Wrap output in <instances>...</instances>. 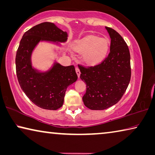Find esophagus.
I'll use <instances>...</instances> for the list:
<instances>
[{"instance_id": "esophagus-1", "label": "esophagus", "mask_w": 155, "mask_h": 155, "mask_svg": "<svg viewBox=\"0 0 155 155\" xmlns=\"http://www.w3.org/2000/svg\"><path fill=\"white\" fill-rule=\"evenodd\" d=\"M76 72L77 74V76L79 78L80 77V74H81V72H80V70L78 69V68H76Z\"/></svg>"}]
</instances>
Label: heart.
Listing matches in <instances>:
<instances>
[{
  "mask_svg": "<svg viewBox=\"0 0 155 155\" xmlns=\"http://www.w3.org/2000/svg\"><path fill=\"white\" fill-rule=\"evenodd\" d=\"M110 41L107 38L96 36H87L77 43L75 50L78 53L84 54L83 60L87 64L95 65L102 62L109 50Z\"/></svg>",
  "mask_w": 155,
  "mask_h": 155,
  "instance_id": "1",
  "label": "heart"
}]
</instances>
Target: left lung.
<instances>
[{
    "mask_svg": "<svg viewBox=\"0 0 155 155\" xmlns=\"http://www.w3.org/2000/svg\"><path fill=\"white\" fill-rule=\"evenodd\" d=\"M111 38L108 56L99 65H78L81 79L86 83L83 104L93 110L108 108L121 99L131 77L130 54L126 43L114 29L105 27Z\"/></svg>",
    "mask_w": 155,
    "mask_h": 155,
    "instance_id": "8db88e82",
    "label": "left lung"
}]
</instances>
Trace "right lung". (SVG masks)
Wrapping results in <instances>:
<instances>
[{
    "instance_id": "right-lung-1",
    "label": "right lung",
    "mask_w": 155,
    "mask_h": 155,
    "mask_svg": "<svg viewBox=\"0 0 155 155\" xmlns=\"http://www.w3.org/2000/svg\"><path fill=\"white\" fill-rule=\"evenodd\" d=\"M68 34L52 23H42L27 31L16 51V70L21 89L33 104L41 108L56 110L62 107L68 87L78 77L74 65L54 63L50 70L41 72L31 65V54L41 41L61 45Z\"/></svg>"
}]
</instances>
